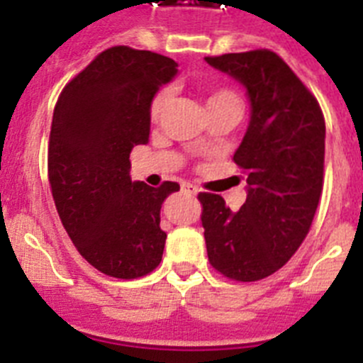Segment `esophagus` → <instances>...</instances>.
Masks as SVG:
<instances>
[{
	"label": "esophagus",
	"instance_id": "1",
	"mask_svg": "<svg viewBox=\"0 0 363 363\" xmlns=\"http://www.w3.org/2000/svg\"><path fill=\"white\" fill-rule=\"evenodd\" d=\"M182 192H184V194H189V196H196L198 189L191 184H184L182 185Z\"/></svg>",
	"mask_w": 363,
	"mask_h": 363
}]
</instances>
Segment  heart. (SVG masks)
Returning a JSON list of instances; mask_svg holds the SVG:
<instances>
[{
	"label": "heart",
	"instance_id": "obj_1",
	"mask_svg": "<svg viewBox=\"0 0 363 363\" xmlns=\"http://www.w3.org/2000/svg\"><path fill=\"white\" fill-rule=\"evenodd\" d=\"M169 98H171V89H169V86H162V89L152 96L149 105L150 120L152 121L160 120V116L163 114V108H165ZM221 101H238V98H236V94L230 91H214L207 96V107L214 104H221Z\"/></svg>",
	"mask_w": 363,
	"mask_h": 363
}]
</instances>
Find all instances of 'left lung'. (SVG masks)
Instances as JSON below:
<instances>
[{"instance_id":"1","label":"left lung","mask_w":363,"mask_h":363,"mask_svg":"<svg viewBox=\"0 0 363 363\" xmlns=\"http://www.w3.org/2000/svg\"><path fill=\"white\" fill-rule=\"evenodd\" d=\"M205 62L238 79L251 101V121L233 158L247 174L245 203L233 213L218 194H198L207 256L229 280L256 281L284 267L309 233L323 189L325 120L272 50Z\"/></svg>"}]
</instances>
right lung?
I'll return each instance as SVG.
<instances>
[{"instance_id":"obj_1","label":"right lung","mask_w":363,"mask_h":363,"mask_svg":"<svg viewBox=\"0 0 363 363\" xmlns=\"http://www.w3.org/2000/svg\"><path fill=\"white\" fill-rule=\"evenodd\" d=\"M176 62L150 50L111 47L62 91L49 138V184L79 255L107 277L134 280L162 262L160 209L176 182L158 189L130 179V150L149 142V105L174 78Z\"/></svg>"}]
</instances>
